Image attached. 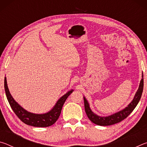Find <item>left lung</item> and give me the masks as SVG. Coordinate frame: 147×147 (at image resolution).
<instances>
[{
    "label": "left lung",
    "mask_w": 147,
    "mask_h": 147,
    "mask_svg": "<svg viewBox=\"0 0 147 147\" xmlns=\"http://www.w3.org/2000/svg\"><path fill=\"white\" fill-rule=\"evenodd\" d=\"M143 84V74L142 73V79L140 81L139 88L131 102L125 108L121 109V111H117V113L111 114V115L106 117L98 116V115L93 112L91 109L90 108V106H89V104L88 100L86 98L85 96H84V107H85V111L87 116H88V117L92 123L99 126L112 125V124L118 123L119 122L122 121L132 112V111L135 109L136 106L138 105V102L141 99V95H142Z\"/></svg>",
    "instance_id": "8db88e82"
}]
</instances>
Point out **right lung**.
Returning <instances> with one entry per match:
<instances>
[{
    "instance_id": "add662e5",
    "label": "right lung",
    "mask_w": 147,
    "mask_h": 147,
    "mask_svg": "<svg viewBox=\"0 0 147 147\" xmlns=\"http://www.w3.org/2000/svg\"><path fill=\"white\" fill-rule=\"evenodd\" d=\"M4 89L9 105L16 115L24 123L35 127H47L55 123L60 115L62 107L66 99L74 91L73 89H71L70 91L63 94L58 99L53 108L48 112L38 114L31 113L26 110L14 100L13 96L9 93L7 84L6 77L4 78Z\"/></svg>"
}]
</instances>
